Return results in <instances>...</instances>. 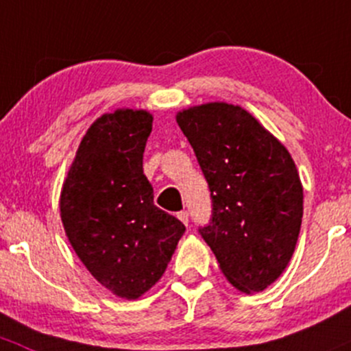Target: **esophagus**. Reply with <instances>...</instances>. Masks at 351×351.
Segmentation results:
<instances>
[{
  "label": "esophagus",
  "instance_id": "obj_1",
  "mask_svg": "<svg viewBox=\"0 0 351 351\" xmlns=\"http://www.w3.org/2000/svg\"><path fill=\"white\" fill-rule=\"evenodd\" d=\"M177 218L180 219V221L184 223V225H189V213L187 211H180V213H177Z\"/></svg>",
  "mask_w": 351,
  "mask_h": 351
}]
</instances>
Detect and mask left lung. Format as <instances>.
<instances>
[{
	"label": "left lung",
	"instance_id": "1",
	"mask_svg": "<svg viewBox=\"0 0 351 351\" xmlns=\"http://www.w3.org/2000/svg\"><path fill=\"white\" fill-rule=\"evenodd\" d=\"M176 121L211 191L201 237L233 287L263 291L285 270L301 230L304 196L291 154L238 104L191 106Z\"/></svg>",
	"mask_w": 351,
	"mask_h": 351
}]
</instances>
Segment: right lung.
<instances>
[{
  "instance_id": "obj_1",
  "label": "right lung",
  "mask_w": 351,
  "mask_h": 351,
  "mask_svg": "<svg viewBox=\"0 0 351 351\" xmlns=\"http://www.w3.org/2000/svg\"><path fill=\"white\" fill-rule=\"evenodd\" d=\"M154 117L120 108L82 136L60 191L69 243L103 287L135 301L158 282L186 226L154 204L143 152Z\"/></svg>"
}]
</instances>
